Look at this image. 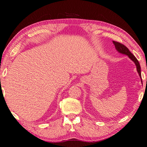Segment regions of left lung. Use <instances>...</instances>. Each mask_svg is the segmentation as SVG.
Segmentation results:
<instances>
[{
    "mask_svg": "<svg viewBox=\"0 0 147 147\" xmlns=\"http://www.w3.org/2000/svg\"><path fill=\"white\" fill-rule=\"evenodd\" d=\"M113 43L115 46V49L119 53H121V54H122L127 55V56H128L129 58H130L134 63H135L136 67H137V70L138 74H139V77L141 79V66H140L139 61H138L137 59L135 58V56H134V55L132 54L130 51H129V49L127 48L126 46L123 45V44L119 43V42H115V41H113ZM141 81H142V80H141Z\"/></svg>",
    "mask_w": 147,
    "mask_h": 147,
    "instance_id": "obj_1",
    "label": "left lung"
}]
</instances>
